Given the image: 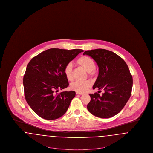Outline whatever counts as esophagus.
<instances>
[{
    "label": "esophagus",
    "mask_w": 153,
    "mask_h": 153,
    "mask_svg": "<svg viewBox=\"0 0 153 153\" xmlns=\"http://www.w3.org/2000/svg\"><path fill=\"white\" fill-rule=\"evenodd\" d=\"M76 94L77 95H82L83 93H81V92H76Z\"/></svg>",
    "instance_id": "34e87169"
}]
</instances>
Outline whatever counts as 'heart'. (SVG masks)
Here are the masks:
<instances>
[{
	"label": "heart",
	"mask_w": 153,
	"mask_h": 153,
	"mask_svg": "<svg viewBox=\"0 0 153 153\" xmlns=\"http://www.w3.org/2000/svg\"><path fill=\"white\" fill-rule=\"evenodd\" d=\"M76 64L80 67L82 68L87 72L88 74L91 76H93L95 74V65L94 61L88 56H82L79 58ZM72 65L71 63L68 64L65 66L64 69V73L65 74L66 78L69 81L73 80L72 75ZM92 85L91 81L89 80L85 81H76L71 84L70 88L72 90L78 92H84L90 87Z\"/></svg>",
	"instance_id": "obj_1"
}]
</instances>
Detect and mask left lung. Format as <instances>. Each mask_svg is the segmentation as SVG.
<instances>
[{"label": "left lung", "instance_id": "obj_1", "mask_svg": "<svg viewBox=\"0 0 153 153\" xmlns=\"http://www.w3.org/2000/svg\"><path fill=\"white\" fill-rule=\"evenodd\" d=\"M93 58L99 67V75L93 86L99 93L89 94L87 105L90 113L101 118L116 115L123 108L131 96L132 77L129 68L122 58L108 50L97 49L85 51L83 55Z\"/></svg>", "mask_w": 153, "mask_h": 153}]
</instances>
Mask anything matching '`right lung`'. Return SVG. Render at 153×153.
<instances>
[{
	"mask_svg": "<svg viewBox=\"0 0 153 153\" xmlns=\"http://www.w3.org/2000/svg\"><path fill=\"white\" fill-rule=\"evenodd\" d=\"M82 51L52 48L30 60L23 77L25 97L38 116L54 120L65 114L76 92H57L69 85L64 73L65 66Z\"/></svg>",
	"mask_w": 153,
	"mask_h": 153,
	"instance_id": "1",
	"label": "right lung"
}]
</instances>
